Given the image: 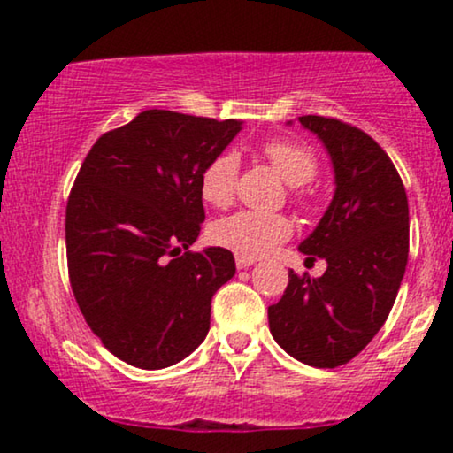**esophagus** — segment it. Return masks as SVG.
Returning <instances> with one entry per match:
<instances>
[{"mask_svg":"<svg viewBox=\"0 0 453 453\" xmlns=\"http://www.w3.org/2000/svg\"><path fill=\"white\" fill-rule=\"evenodd\" d=\"M256 264V257H244V256H236V266L238 268H249Z\"/></svg>","mask_w":453,"mask_h":453,"instance_id":"esophagus-1","label":"esophagus"}]
</instances>
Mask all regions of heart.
<instances>
[{
	"label": "heart",
	"mask_w": 453,
	"mask_h": 453,
	"mask_svg": "<svg viewBox=\"0 0 453 453\" xmlns=\"http://www.w3.org/2000/svg\"><path fill=\"white\" fill-rule=\"evenodd\" d=\"M262 153L283 176L285 183L292 185V200L296 204L300 209H311L315 202V191L309 180H313L319 168L313 150L298 140L277 138L264 142ZM238 173H241V159L232 150H223L217 157H212L200 179V194L204 202L217 209L230 206L236 194ZM289 236H292V221L280 212L238 211L215 221L211 227L212 242L244 257L270 253Z\"/></svg>",
	"instance_id": "obj_1"
}]
</instances>
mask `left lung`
I'll use <instances>...</instances> for the list:
<instances>
[{
    "label": "left lung",
    "mask_w": 453,
    "mask_h": 453,
    "mask_svg": "<svg viewBox=\"0 0 453 453\" xmlns=\"http://www.w3.org/2000/svg\"><path fill=\"white\" fill-rule=\"evenodd\" d=\"M332 157L336 191L300 251L324 257L319 279L289 270L283 298L268 306L270 334L289 356L336 368L386 324L409 257V204L392 159L366 132L334 117L298 119Z\"/></svg>",
    "instance_id": "left-lung-1"
}]
</instances>
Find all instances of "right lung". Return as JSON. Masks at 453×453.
<instances>
[{
    "instance_id": "obj_1",
    "label": "right lung",
    "mask_w": 453,
    "mask_h": 453,
    "mask_svg": "<svg viewBox=\"0 0 453 453\" xmlns=\"http://www.w3.org/2000/svg\"><path fill=\"white\" fill-rule=\"evenodd\" d=\"M241 132L174 111H144L96 140L65 206L72 292L102 345L157 371L211 327V300L236 273L223 247L191 251L204 221L200 179Z\"/></svg>"
}]
</instances>
